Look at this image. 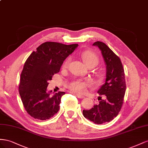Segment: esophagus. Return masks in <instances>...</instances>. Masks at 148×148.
<instances>
[{"label": "esophagus", "instance_id": "obj_1", "mask_svg": "<svg viewBox=\"0 0 148 148\" xmlns=\"http://www.w3.org/2000/svg\"><path fill=\"white\" fill-rule=\"evenodd\" d=\"M75 95H76L77 97H78L79 99H84V96L81 95H79V94H75Z\"/></svg>", "mask_w": 148, "mask_h": 148}]
</instances>
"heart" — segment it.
Returning a JSON list of instances; mask_svg holds the SVG:
<instances>
[{
    "label": "heart",
    "instance_id": "1",
    "mask_svg": "<svg viewBox=\"0 0 148 148\" xmlns=\"http://www.w3.org/2000/svg\"><path fill=\"white\" fill-rule=\"evenodd\" d=\"M81 56L84 62L88 67H94L97 65L99 62V58L97 55L94 52L90 51H86L82 53ZM71 61V58H69L64 61L62 64V67L64 68H66L68 66ZM88 84L87 82L81 81V80H73L67 84V87L69 90L73 91L77 94H84L87 90V88Z\"/></svg>",
    "mask_w": 148,
    "mask_h": 148
}]
</instances>
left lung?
<instances>
[{
    "mask_svg": "<svg viewBox=\"0 0 148 148\" xmlns=\"http://www.w3.org/2000/svg\"><path fill=\"white\" fill-rule=\"evenodd\" d=\"M93 45L98 46L102 54L107 65V78L97 92L100 96L99 103L88 110H84L82 113L93 123L103 124L114 119L121 110L126 91L125 72L120 58L106 44L96 41Z\"/></svg>",
    "mask_w": 148,
    "mask_h": 148,
    "instance_id": "obj_1",
    "label": "left lung"
}]
</instances>
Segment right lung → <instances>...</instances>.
I'll return each mask as SVG.
<instances>
[{
	"mask_svg": "<svg viewBox=\"0 0 148 148\" xmlns=\"http://www.w3.org/2000/svg\"><path fill=\"white\" fill-rule=\"evenodd\" d=\"M57 42L42 43L25 62L20 75L19 94L25 110L40 120H48L58 112L64 92L51 95L46 88L53 75L59 73L63 62L77 47Z\"/></svg>",
	"mask_w": 148,
	"mask_h": 148,
	"instance_id": "add662e5",
	"label": "right lung"
}]
</instances>
